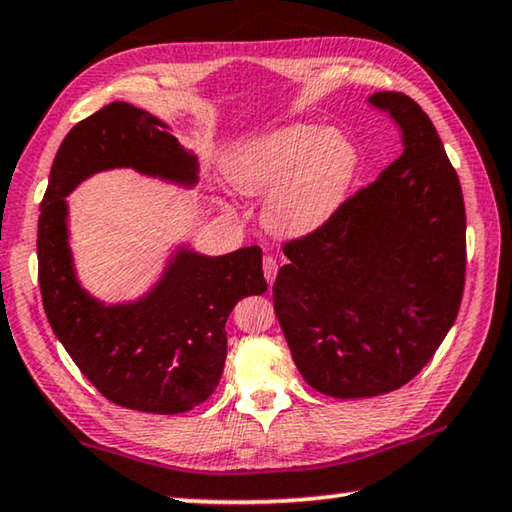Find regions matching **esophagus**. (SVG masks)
<instances>
[{"label": "esophagus", "mask_w": 512, "mask_h": 512, "mask_svg": "<svg viewBox=\"0 0 512 512\" xmlns=\"http://www.w3.org/2000/svg\"><path fill=\"white\" fill-rule=\"evenodd\" d=\"M262 269H264V278H266V282H269V285H273V282H275V275H278V262H275L273 257H264Z\"/></svg>", "instance_id": "1"}]
</instances>
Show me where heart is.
I'll list each match as a JSON object with an SVG mask.
<instances>
[{
	"mask_svg": "<svg viewBox=\"0 0 512 512\" xmlns=\"http://www.w3.org/2000/svg\"><path fill=\"white\" fill-rule=\"evenodd\" d=\"M360 148L339 127L291 123L248 136L225 154L223 177L241 196H264L262 221L282 239L310 237L344 205Z\"/></svg>",
	"mask_w": 512,
	"mask_h": 512,
	"instance_id": "heart-1",
	"label": "heart"
}]
</instances>
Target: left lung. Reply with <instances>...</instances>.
Instances as JSON below:
<instances>
[{"instance_id":"obj_1","label":"left lung","mask_w":512,"mask_h":512,"mask_svg":"<svg viewBox=\"0 0 512 512\" xmlns=\"http://www.w3.org/2000/svg\"><path fill=\"white\" fill-rule=\"evenodd\" d=\"M401 157L330 221L285 246L273 303L305 383L335 399L410 383L456 321L465 287V202L431 118L373 93Z\"/></svg>"}]
</instances>
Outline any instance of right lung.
I'll list each match as a JSON object with an SVG mask.
<instances>
[{
  "mask_svg": "<svg viewBox=\"0 0 512 512\" xmlns=\"http://www.w3.org/2000/svg\"><path fill=\"white\" fill-rule=\"evenodd\" d=\"M132 168L180 189L198 184L193 150L152 113L111 102L63 139L38 218V282L54 335L79 371L116 405L152 415L196 408L221 380L227 316L264 294L262 248L202 255L175 243L159 278L134 300L104 303L81 287L70 248L68 196L88 177Z\"/></svg>",
  "mask_w": 512,
  "mask_h": 512,
  "instance_id": "right-lung-1",
  "label": "right lung"
}]
</instances>
